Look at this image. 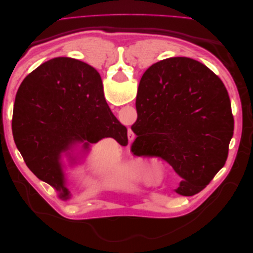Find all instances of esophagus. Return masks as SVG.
<instances>
[{
    "label": "esophagus",
    "instance_id": "esophagus-1",
    "mask_svg": "<svg viewBox=\"0 0 253 253\" xmlns=\"http://www.w3.org/2000/svg\"><path fill=\"white\" fill-rule=\"evenodd\" d=\"M133 138H134V135L128 134V139H133Z\"/></svg>",
    "mask_w": 253,
    "mask_h": 253
}]
</instances>
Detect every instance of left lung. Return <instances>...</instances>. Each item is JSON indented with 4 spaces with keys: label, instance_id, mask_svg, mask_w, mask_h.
<instances>
[{
    "label": "left lung",
    "instance_id": "1",
    "mask_svg": "<svg viewBox=\"0 0 253 253\" xmlns=\"http://www.w3.org/2000/svg\"><path fill=\"white\" fill-rule=\"evenodd\" d=\"M136 110L132 152L172 166L181 177L176 193L197 194L225 166L234 129L231 102L224 83L203 63L175 57L150 66Z\"/></svg>",
    "mask_w": 253,
    "mask_h": 253
}]
</instances>
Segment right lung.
Here are the masks:
<instances>
[{"instance_id": "right-lung-1", "label": "right lung", "mask_w": 253, "mask_h": 253, "mask_svg": "<svg viewBox=\"0 0 253 253\" xmlns=\"http://www.w3.org/2000/svg\"><path fill=\"white\" fill-rule=\"evenodd\" d=\"M14 142L26 166L62 200L71 198L61 165L75 144L112 137L127 144V129L111 112L100 75L73 58L59 57L37 67L22 82L12 114Z\"/></svg>"}]
</instances>
